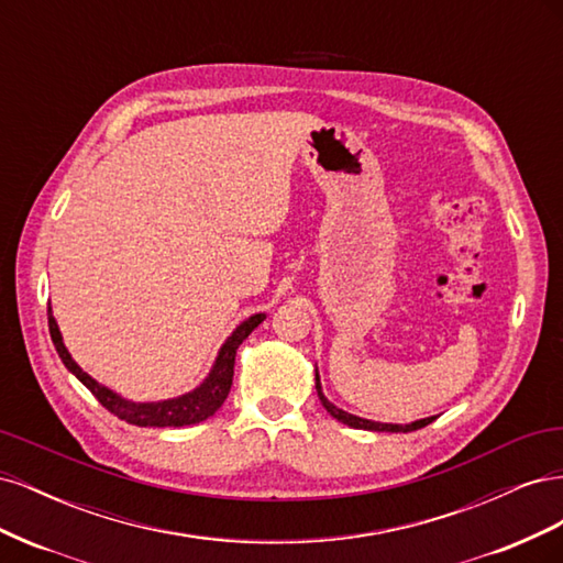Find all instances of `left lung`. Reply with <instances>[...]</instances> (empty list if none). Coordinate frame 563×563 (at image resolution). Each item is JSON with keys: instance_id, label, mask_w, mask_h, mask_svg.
I'll use <instances>...</instances> for the list:
<instances>
[{"instance_id": "1", "label": "left lung", "mask_w": 563, "mask_h": 563, "mask_svg": "<svg viewBox=\"0 0 563 563\" xmlns=\"http://www.w3.org/2000/svg\"><path fill=\"white\" fill-rule=\"evenodd\" d=\"M314 387H317V395H319L321 406L327 408V411H329L335 420H340L343 424H347V428H354V430H371V432H413V430L424 428V424H430V422L437 418V416H430V418H422V420L408 422V424H391V422L366 420V418H360V416H352V413L343 411V408H338L335 404H331L327 397H323L321 383H319V371H317V368H314Z\"/></svg>"}]
</instances>
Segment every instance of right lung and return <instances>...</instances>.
Segmentation results:
<instances>
[{"label": "right lung", "mask_w": 563, "mask_h": 563, "mask_svg": "<svg viewBox=\"0 0 563 563\" xmlns=\"http://www.w3.org/2000/svg\"><path fill=\"white\" fill-rule=\"evenodd\" d=\"M265 312L251 314L246 321H242L240 327L232 331V335L225 340L223 347L218 350L216 362L209 371V376L203 378L192 391H185L180 397L174 399H162V401H131L124 399L122 395H117L110 387L100 385L93 380L87 371H81V366L73 360V354L67 352L58 323L54 319V312L48 308V333L51 340H54L56 352L63 360L65 368L73 373V376L91 389V395L103 404L110 413L117 418H122L131 424H139V428H183V424H195L211 418L223 401L230 395L232 387V376H234V356L240 345L249 338V333L263 323Z\"/></svg>", "instance_id": "1"}]
</instances>
